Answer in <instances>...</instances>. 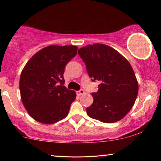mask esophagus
<instances>
[{
	"instance_id": "34e87169",
	"label": "esophagus",
	"mask_w": 161,
	"mask_h": 161,
	"mask_svg": "<svg viewBox=\"0 0 161 161\" xmlns=\"http://www.w3.org/2000/svg\"><path fill=\"white\" fill-rule=\"evenodd\" d=\"M85 93V91L84 90H82V89H81V90H79L78 91H76V94L78 96H81V95H83Z\"/></svg>"
}]
</instances>
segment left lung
Here are the masks:
<instances>
[{"label":"left lung","mask_w":161,"mask_h":161,"mask_svg":"<svg viewBox=\"0 0 161 161\" xmlns=\"http://www.w3.org/2000/svg\"><path fill=\"white\" fill-rule=\"evenodd\" d=\"M92 81L98 80V91L92 93L93 103L86 109L93 119L115 123L125 117L135 104L138 83L130 63L111 47L89 44L78 50Z\"/></svg>","instance_id":"left-lung-1"}]
</instances>
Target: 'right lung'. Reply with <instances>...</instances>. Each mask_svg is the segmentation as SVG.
<instances>
[{"label": "right lung", "mask_w": 161, "mask_h": 161, "mask_svg": "<svg viewBox=\"0 0 161 161\" xmlns=\"http://www.w3.org/2000/svg\"><path fill=\"white\" fill-rule=\"evenodd\" d=\"M77 49L74 45L46 47L24 66L19 82L21 98L35 120L53 124L68 116L76 94L64 86L63 75Z\"/></svg>", "instance_id": "add662e5"}]
</instances>
